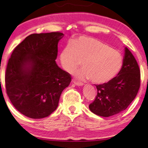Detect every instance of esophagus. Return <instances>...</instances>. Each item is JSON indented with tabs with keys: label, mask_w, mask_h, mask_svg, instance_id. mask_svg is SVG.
<instances>
[{
	"label": "esophagus",
	"mask_w": 148,
	"mask_h": 148,
	"mask_svg": "<svg viewBox=\"0 0 148 148\" xmlns=\"http://www.w3.org/2000/svg\"><path fill=\"white\" fill-rule=\"evenodd\" d=\"M73 83L75 85H77V86H83V85H84V84H83L82 82H77V81H76V80H75V81H73Z\"/></svg>",
	"instance_id": "obj_1"
}]
</instances>
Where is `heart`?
<instances>
[{"label": "heart", "mask_w": 148, "mask_h": 148, "mask_svg": "<svg viewBox=\"0 0 148 148\" xmlns=\"http://www.w3.org/2000/svg\"><path fill=\"white\" fill-rule=\"evenodd\" d=\"M62 67L73 73L82 64L79 77L90 78L95 84H102L114 79L123 67V56L108 44L96 38L80 36L62 50Z\"/></svg>", "instance_id": "heart-1"}]
</instances>
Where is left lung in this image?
Here are the masks:
<instances>
[{"instance_id": "1", "label": "left lung", "mask_w": 148, "mask_h": 148, "mask_svg": "<svg viewBox=\"0 0 148 148\" xmlns=\"http://www.w3.org/2000/svg\"><path fill=\"white\" fill-rule=\"evenodd\" d=\"M118 75L106 84L96 85L97 95L89 105L93 113L108 117L126 109L134 100L141 84V73L134 56L127 47Z\"/></svg>"}]
</instances>
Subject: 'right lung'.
Returning <instances> with one entry per match:
<instances>
[{
	"mask_svg": "<svg viewBox=\"0 0 148 148\" xmlns=\"http://www.w3.org/2000/svg\"><path fill=\"white\" fill-rule=\"evenodd\" d=\"M59 32L33 34L16 46L8 61L5 88L12 104L25 116L42 119L58 107L60 94L71 82L56 63Z\"/></svg>",
	"mask_w": 148,
	"mask_h": 148,
	"instance_id": "right-lung-1",
	"label": "right lung"
}]
</instances>
